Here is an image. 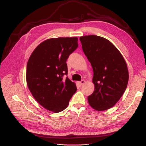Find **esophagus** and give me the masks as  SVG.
Wrapping results in <instances>:
<instances>
[{"mask_svg": "<svg viewBox=\"0 0 146 146\" xmlns=\"http://www.w3.org/2000/svg\"><path fill=\"white\" fill-rule=\"evenodd\" d=\"M85 82V80H82V81L81 82H80V85H83V84H84V83Z\"/></svg>", "mask_w": 146, "mask_h": 146, "instance_id": "1", "label": "esophagus"}]
</instances>
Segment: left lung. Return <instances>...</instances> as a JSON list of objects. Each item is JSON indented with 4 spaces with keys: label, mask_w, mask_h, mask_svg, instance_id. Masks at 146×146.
I'll return each instance as SVG.
<instances>
[{
    "label": "left lung",
    "mask_w": 146,
    "mask_h": 146,
    "mask_svg": "<svg viewBox=\"0 0 146 146\" xmlns=\"http://www.w3.org/2000/svg\"><path fill=\"white\" fill-rule=\"evenodd\" d=\"M83 52L94 70L95 90L88 97L90 105L102 111L112 107L125 91L129 80L126 62L112 43L95 35L80 38Z\"/></svg>",
    "instance_id": "left-lung-1"
}]
</instances>
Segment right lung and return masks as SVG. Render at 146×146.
I'll use <instances>...</instances> for the list:
<instances>
[{
	"instance_id": "obj_1",
	"label": "right lung",
	"mask_w": 146,
	"mask_h": 146,
	"mask_svg": "<svg viewBox=\"0 0 146 146\" xmlns=\"http://www.w3.org/2000/svg\"><path fill=\"white\" fill-rule=\"evenodd\" d=\"M78 46L76 37L51 38L39 44L31 55L27 84L35 100L46 109L63 111L76 92L75 83L63 76L68 75L67 59Z\"/></svg>"
}]
</instances>
